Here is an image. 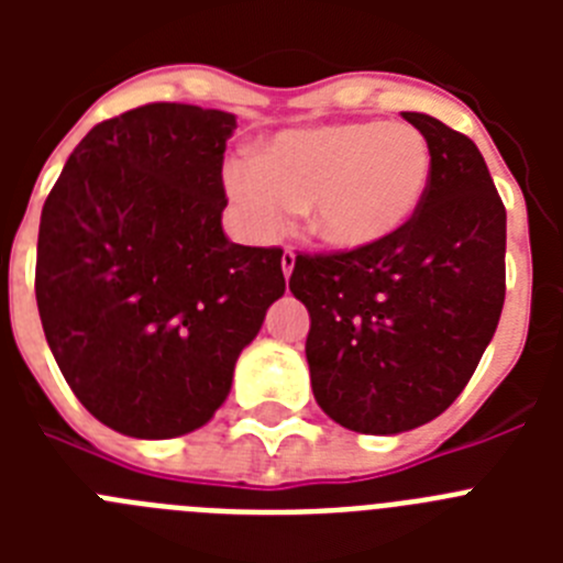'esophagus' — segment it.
Wrapping results in <instances>:
<instances>
[{"instance_id": "obj_1", "label": "esophagus", "mask_w": 563, "mask_h": 563, "mask_svg": "<svg viewBox=\"0 0 563 563\" xmlns=\"http://www.w3.org/2000/svg\"><path fill=\"white\" fill-rule=\"evenodd\" d=\"M292 267H296V253L285 251V253H282V271H285V278H290Z\"/></svg>"}]
</instances>
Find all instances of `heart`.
I'll list each match as a JSON object with an SVG mask.
<instances>
[{
  "label": "heart",
  "instance_id": "b5f03b06",
  "mask_svg": "<svg viewBox=\"0 0 563 563\" xmlns=\"http://www.w3.org/2000/svg\"><path fill=\"white\" fill-rule=\"evenodd\" d=\"M228 197L258 236L307 211L310 231L332 251H366L415 220L431 186L429 141L406 123L352 121L292 129L256 163H233Z\"/></svg>",
  "mask_w": 563,
  "mask_h": 563
}]
</instances>
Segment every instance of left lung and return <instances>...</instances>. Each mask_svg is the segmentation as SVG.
<instances>
[{
	"label": "left lung",
	"instance_id": "left-lung-1",
	"mask_svg": "<svg viewBox=\"0 0 563 563\" xmlns=\"http://www.w3.org/2000/svg\"><path fill=\"white\" fill-rule=\"evenodd\" d=\"M431 186L409 225L366 251L296 256L316 402L357 434L426 426L465 389L505 305L507 213L476 143L422 112Z\"/></svg>",
	"mask_w": 563,
	"mask_h": 563
}]
</instances>
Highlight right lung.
<instances>
[{
  "mask_svg": "<svg viewBox=\"0 0 563 563\" xmlns=\"http://www.w3.org/2000/svg\"><path fill=\"white\" fill-rule=\"evenodd\" d=\"M233 129L222 109H129L89 129L42 208L44 338L84 409L126 437L206 426L285 296L282 251L222 231Z\"/></svg>",
  "mask_w": 563,
  "mask_h": 563,
  "instance_id": "add662e5",
  "label": "right lung"
}]
</instances>
